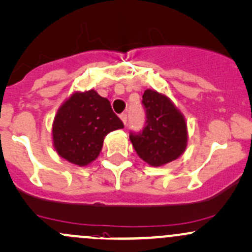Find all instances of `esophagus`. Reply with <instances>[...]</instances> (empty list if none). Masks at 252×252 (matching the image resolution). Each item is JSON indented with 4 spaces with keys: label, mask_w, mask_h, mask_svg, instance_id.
Here are the masks:
<instances>
[{
    "label": "esophagus",
    "mask_w": 252,
    "mask_h": 252,
    "mask_svg": "<svg viewBox=\"0 0 252 252\" xmlns=\"http://www.w3.org/2000/svg\"><path fill=\"white\" fill-rule=\"evenodd\" d=\"M120 117H121V120H122V122H123L124 124H126V113H121L120 115Z\"/></svg>",
    "instance_id": "obj_1"
}]
</instances>
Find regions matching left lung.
<instances>
[{
    "label": "left lung",
    "instance_id": "obj_1",
    "mask_svg": "<svg viewBox=\"0 0 252 252\" xmlns=\"http://www.w3.org/2000/svg\"><path fill=\"white\" fill-rule=\"evenodd\" d=\"M146 123L142 131L130 132L132 147L151 166H162L184 153L188 129L184 116L166 95L146 90L142 95Z\"/></svg>",
    "mask_w": 252,
    "mask_h": 252
}]
</instances>
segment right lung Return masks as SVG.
Wrapping results in <instances>:
<instances>
[{
    "instance_id": "obj_1",
    "label": "right lung",
    "mask_w": 252,
    "mask_h": 252,
    "mask_svg": "<svg viewBox=\"0 0 252 252\" xmlns=\"http://www.w3.org/2000/svg\"><path fill=\"white\" fill-rule=\"evenodd\" d=\"M124 128L111 104L94 90L73 93L55 116L52 141L60 157L77 166L98 158L109 132Z\"/></svg>"
}]
</instances>
